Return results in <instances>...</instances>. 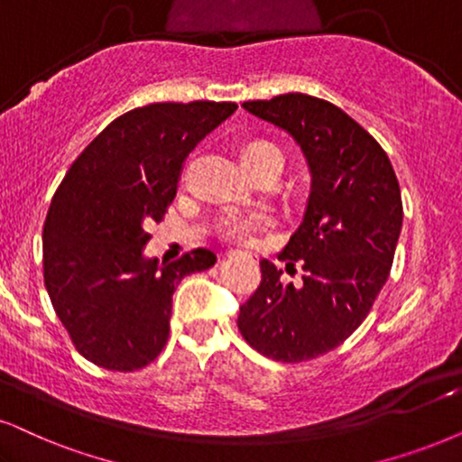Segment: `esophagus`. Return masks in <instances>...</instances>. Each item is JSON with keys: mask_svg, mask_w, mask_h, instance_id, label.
I'll list each match as a JSON object with an SVG mask.
<instances>
[{"mask_svg": "<svg viewBox=\"0 0 462 462\" xmlns=\"http://www.w3.org/2000/svg\"><path fill=\"white\" fill-rule=\"evenodd\" d=\"M232 254H236V251H230V254H227V255H232Z\"/></svg>", "mask_w": 462, "mask_h": 462, "instance_id": "34e87169", "label": "esophagus"}]
</instances>
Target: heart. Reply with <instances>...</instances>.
Wrapping results in <instances>:
<instances>
[{"instance_id": "1", "label": "heart", "mask_w": 462, "mask_h": 462, "mask_svg": "<svg viewBox=\"0 0 462 462\" xmlns=\"http://www.w3.org/2000/svg\"><path fill=\"white\" fill-rule=\"evenodd\" d=\"M243 162L249 171L258 166H266V163H279L283 168V153L277 144L266 143V140H255L249 143L243 149ZM268 227V219L264 215L258 213H232L227 217L221 219L219 224V235L227 238V241H238V243H251L260 232H264Z\"/></svg>"}]
</instances>
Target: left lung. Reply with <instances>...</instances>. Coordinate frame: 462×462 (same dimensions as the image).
<instances>
[{
  "instance_id": "8db88e82",
  "label": "left lung",
  "mask_w": 462,
  "mask_h": 462,
  "mask_svg": "<svg viewBox=\"0 0 462 462\" xmlns=\"http://www.w3.org/2000/svg\"><path fill=\"white\" fill-rule=\"evenodd\" d=\"M243 106L294 136L311 194L279 255L288 268L302 266V285H282V271L262 260V282L236 324L266 358L307 362L341 346L388 282L402 226L399 180L382 144L335 104L285 93Z\"/></svg>"
}]
</instances>
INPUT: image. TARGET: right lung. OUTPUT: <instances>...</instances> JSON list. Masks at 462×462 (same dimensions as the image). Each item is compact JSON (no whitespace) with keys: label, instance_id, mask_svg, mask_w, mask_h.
Returning a JSON list of instances; mask_svg holds the SVG:
<instances>
[{"label":"right lung","instance_id":"1","mask_svg":"<svg viewBox=\"0 0 462 462\" xmlns=\"http://www.w3.org/2000/svg\"><path fill=\"white\" fill-rule=\"evenodd\" d=\"M235 102H160L116 116L76 157L52 196L42 235L44 285L79 354L108 371L153 362L171 332L172 294L217 258L194 249L147 260V227L177 196L185 157Z\"/></svg>","mask_w":462,"mask_h":462}]
</instances>
